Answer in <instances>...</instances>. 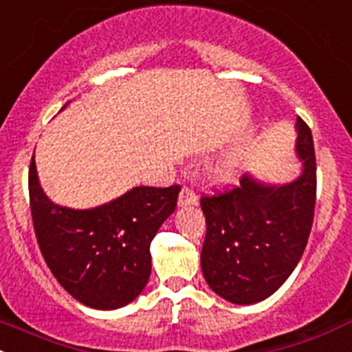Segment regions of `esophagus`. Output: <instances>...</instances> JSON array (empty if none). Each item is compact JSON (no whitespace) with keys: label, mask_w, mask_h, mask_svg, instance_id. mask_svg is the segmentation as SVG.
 I'll list each match as a JSON object with an SVG mask.
<instances>
[{"label":"esophagus","mask_w":352,"mask_h":352,"mask_svg":"<svg viewBox=\"0 0 352 352\" xmlns=\"http://www.w3.org/2000/svg\"><path fill=\"white\" fill-rule=\"evenodd\" d=\"M177 203H179V206L198 205V197H197V193H195L193 188L184 186L183 190H181L179 198H177Z\"/></svg>","instance_id":"1"}]
</instances>
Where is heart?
Listing matches in <instances>:
<instances>
[{
  "instance_id": "1",
  "label": "heart",
  "mask_w": 352,
  "mask_h": 352,
  "mask_svg": "<svg viewBox=\"0 0 352 352\" xmlns=\"http://www.w3.org/2000/svg\"><path fill=\"white\" fill-rule=\"evenodd\" d=\"M239 166H241V162H239L237 155H226L217 164H213V168L210 169V175H212L213 181H217L219 184H229L237 179Z\"/></svg>"
}]
</instances>
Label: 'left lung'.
Returning a JSON list of instances; mask_svg holds the SVG:
<instances>
[{
    "label": "left lung",
    "instance_id": "left-lung-1",
    "mask_svg": "<svg viewBox=\"0 0 352 352\" xmlns=\"http://www.w3.org/2000/svg\"><path fill=\"white\" fill-rule=\"evenodd\" d=\"M302 175L267 184L251 175L213 197H201L206 235L201 271L219 296L251 305L273 295L298 264L314 223L317 164L310 126L296 118Z\"/></svg>",
    "mask_w": 352,
    "mask_h": 352
}]
</instances>
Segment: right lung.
<instances>
[{
  "instance_id": "add662e5",
  "label": "right lung",
  "mask_w": 352,
  "mask_h": 352,
  "mask_svg": "<svg viewBox=\"0 0 352 352\" xmlns=\"http://www.w3.org/2000/svg\"><path fill=\"white\" fill-rule=\"evenodd\" d=\"M179 184L135 186L96 208L56 205L38 183L32 157L28 193L38 248L60 286L82 305H129L151 276V242L175 212Z\"/></svg>"
}]
</instances>
